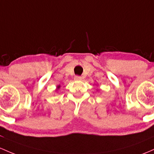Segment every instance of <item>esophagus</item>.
<instances>
[{"instance_id": "esophagus-1", "label": "esophagus", "mask_w": 154, "mask_h": 154, "mask_svg": "<svg viewBox=\"0 0 154 154\" xmlns=\"http://www.w3.org/2000/svg\"><path fill=\"white\" fill-rule=\"evenodd\" d=\"M74 79V80H82V77H80V76H75Z\"/></svg>"}]
</instances>
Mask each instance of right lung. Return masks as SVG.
<instances>
[{
  "instance_id": "obj_1",
  "label": "right lung",
  "mask_w": 154,
  "mask_h": 154,
  "mask_svg": "<svg viewBox=\"0 0 154 154\" xmlns=\"http://www.w3.org/2000/svg\"><path fill=\"white\" fill-rule=\"evenodd\" d=\"M59 87H60V86H58V88H59Z\"/></svg>"
}]
</instances>
